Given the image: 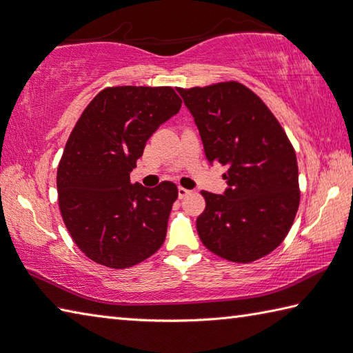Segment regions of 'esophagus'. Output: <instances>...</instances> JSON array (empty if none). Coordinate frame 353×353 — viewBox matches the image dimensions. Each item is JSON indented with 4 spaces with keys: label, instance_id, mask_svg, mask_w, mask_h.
<instances>
[{
    "label": "esophagus",
    "instance_id": "1",
    "mask_svg": "<svg viewBox=\"0 0 353 353\" xmlns=\"http://www.w3.org/2000/svg\"><path fill=\"white\" fill-rule=\"evenodd\" d=\"M177 192H179V199H185L186 196H188V194H190L191 191H190V190H186V188H182V186H179Z\"/></svg>",
    "mask_w": 353,
    "mask_h": 353
}]
</instances>
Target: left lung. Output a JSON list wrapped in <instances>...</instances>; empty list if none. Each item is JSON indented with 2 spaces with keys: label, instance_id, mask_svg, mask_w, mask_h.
<instances>
[{
  "label": "left lung",
  "instance_id": "8db88e82",
  "mask_svg": "<svg viewBox=\"0 0 353 353\" xmlns=\"http://www.w3.org/2000/svg\"><path fill=\"white\" fill-rule=\"evenodd\" d=\"M209 163L228 167L224 194L201 191L197 232L206 249L247 264L279 245L301 201L296 152L265 103L238 81L177 88Z\"/></svg>",
  "mask_w": 353,
  "mask_h": 353
}]
</instances>
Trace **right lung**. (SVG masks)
<instances>
[{
	"label": "right lung",
	"instance_id": "obj_1",
	"mask_svg": "<svg viewBox=\"0 0 353 353\" xmlns=\"http://www.w3.org/2000/svg\"><path fill=\"white\" fill-rule=\"evenodd\" d=\"M170 86L106 88L74 125L57 167L59 208L89 259L127 268L161 249L177 186L144 188L130 172L148 138L181 110Z\"/></svg>",
	"mask_w": 353,
	"mask_h": 353
}]
</instances>
